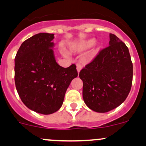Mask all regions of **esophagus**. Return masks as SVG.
I'll list each match as a JSON object with an SVG mask.
<instances>
[{
    "label": "esophagus",
    "mask_w": 146,
    "mask_h": 146,
    "mask_svg": "<svg viewBox=\"0 0 146 146\" xmlns=\"http://www.w3.org/2000/svg\"><path fill=\"white\" fill-rule=\"evenodd\" d=\"M81 69H82V66L80 64H77V70H78V73L80 72Z\"/></svg>",
    "instance_id": "34e87169"
}]
</instances>
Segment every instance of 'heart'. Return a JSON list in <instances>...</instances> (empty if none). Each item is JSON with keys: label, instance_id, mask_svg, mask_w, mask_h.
Instances as JSON below:
<instances>
[{"label": "heart", "instance_id": "heart-1", "mask_svg": "<svg viewBox=\"0 0 146 146\" xmlns=\"http://www.w3.org/2000/svg\"><path fill=\"white\" fill-rule=\"evenodd\" d=\"M96 40L94 39H90L86 41H82L80 43H78L71 46V50L74 52H82V51L86 50L91 48L95 44Z\"/></svg>", "mask_w": 146, "mask_h": 146}]
</instances>
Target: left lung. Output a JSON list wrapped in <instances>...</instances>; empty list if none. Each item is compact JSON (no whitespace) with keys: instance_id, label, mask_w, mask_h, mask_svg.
Wrapping results in <instances>:
<instances>
[{"instance_id":"left-lung-1","label":"left lung","mask_w":146,"mask_h":146,"mask_svg":"<svg viewBox=\"0 0 146 146\" xmlns=\"http://www.w3.org/2000/svg\"><path fill=\"white\" fill-rule=\"evenodd\" d=\"M110 46L80 72L82 96L86 106L105 113L127 98L132 83L133 66L129 50L115 35L110 34Z\"/></svg>"}]
</instances>
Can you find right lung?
Listing matches in <instances>:
<instances>
[{
    "label": "right lung",
    "mask_w": 146,
    "mask_h": 146,
    "mask_svg": "<svg viewBox=\"0 0 146 146\" xmlns=\"http://www.w3.org/2000/svg\"><path fill=\"white\" fill-rule=\"evenodd\" d=\"M54 38L49 33L31 36L22 43L14 59L19 97L30 110L45 115L60 110L68 86L78 75L75 64L64 68L56 62Z\"/></svg>",
    "instance_id": "right-lung-1"
}]
</instances>
